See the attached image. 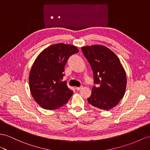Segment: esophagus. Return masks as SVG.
Returning a JSON list of instances; mask_svg holds the SVG:
<instances>
[{
	"instance_id": "obj_1",
	"label": "esophagus",
	"mask_w": 150,
	"mask_h": 150,
	"mask_svg": "<svg viewBox=\"0 0 150 150\" xmlns=\"http://www.w3.org/2000/svg\"><path fill=\"white\" fill-rule=\"evenodd\" d=\"M83 88V87L82 86H81V87H76L75 89H76V91H79V90H80V89H82Z\"/></svg>"
}]
</instances>
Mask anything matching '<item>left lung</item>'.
Segmentation results:
<instances>
[{"label": "left lung", "instance_id": "obj_1", "mask_svg": "<svg viewBox=\"0 0 150 150\" xmlns=\"http://www.w3.org/2000/svg\"><path fill=\"white\" fill-rule=\"evenodd\" d=\"M84 56L92 68L94 83L89 104L108 111L117 106L124 97L126 86V73L119 58L110 49L101 45L82 47Z\"/></svg>", "mask_w": 150, "mask_h": 150}]
</instances>
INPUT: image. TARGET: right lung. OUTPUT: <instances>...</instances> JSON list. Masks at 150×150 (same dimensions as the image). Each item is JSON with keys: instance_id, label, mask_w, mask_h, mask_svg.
Masks as SVG:
<instances>
[{"instance_id": "obj_1", "label": "right lung", "mask_w": 150, "mask_h": 150, "mask_svg": "<svg viewBox=\"0 0 150 150\" xmlns=\"http://www.w3.org/2000/svg\"><path fill=\"white\" fill-rule=\"evenodd\" d=\"M77 52L76 46L59 43L50 45L37 57L30 70L29 86L34 100L42 108L57 109L71 98L73 91L61 80L68 58Z\"/></svg>"}]
</instances>
